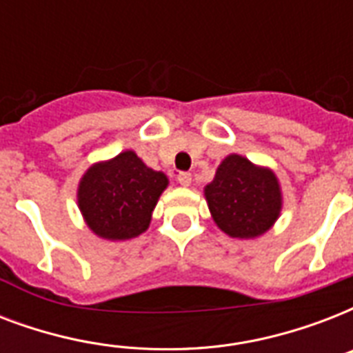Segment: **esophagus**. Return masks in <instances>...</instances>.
Segmentation results:
<instances>
[{
  "label": "esophagus",
  "instance_id": "esophagus-1",
  "mask_svg": "<svg viewBox=\"0 0 353 353\" xmlns=\"http://www.w3.org/2000/svg\"><path fill=\"white\" fill-rule=\"evenodd\" d=\"M177 181H179V185H183V187H190V185H192V176H190L188 172H179V174H177Z\"/></svg>",
  "mask_w": 353,
  "mask_h": 353
}]
</instances>
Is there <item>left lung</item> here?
I'll use <instances>...</instances> for the list:
<instances>
[{"mask_svg": "<svg viewBox=\"0 0 353 353\" xmlns=\"http://www.w3.org/2000/svg\"><path fill=\"white\" fill-rule=\"evenodd\" d=\"M216 225L232 238H256L269 231L282 210V192L273 170L227 155L205 187Z\"/></svg>", "mask_w": 353, "mask_h": 353, "instance_id": "obj_1", "label": "left lung"}]
</instances>
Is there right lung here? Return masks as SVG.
<instances>
[{"mask_svg":"<svg viewBox=\"0 0 353 353\" xmlns=\"http://www.w3.org/2000/svg\"><path fill=\"white\" fill-rule=\"evenodd\" d=\"M168 177L126 150L95 163L79 183V209L91 231L106 240H130L150 225Z\"/></svg>","mask_w":353,"mask_h":353,"instance_id":"obj_1","label":"right lung"}]
</instances>
